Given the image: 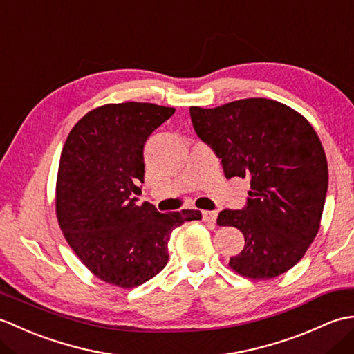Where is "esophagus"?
Masks as SVG:
<instances>
[{
    "instance_id": "34e87169",
    "label": "esophagus",
    "mask_w": 354,
    "mask_h": 354,
    "mask_svg": "<svg viewBox=\"0 0 354 354\" xmlns=\"http://www.w3.org/2000/svg\"><path fill=\"white\" fill-rule=\"evenodd\" d=\"M202 219H204V222L207 223L214 225L217 219V212H202Z\"/></svg>"
}]
</instances>
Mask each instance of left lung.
<instances>
[{"label":"left lung","instance_id":"obj_1","mask_svg":"<svg viewBox=\"0 0 354 354\" xmlns=\"http://www.w3.org/2000/svg\"><path fill=\"white\" fill-rule=\"evenodd\" d=\"M198 137L221 160L225 178H246L242 209H223L219 227L243 232L242 252L230 268L254 280L284 274L317 237L328 169L312 124L286 104L243 99L213 109L190 108Z\"/></svg>","mask_w":354,"mask_h":354}]
</instances>
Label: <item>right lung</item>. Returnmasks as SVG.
<instances>
[{
    "label": "right lung",
    "mask_w": 354,
    "mask_h": 354,
    "mask_svg": "<svg viewBox=\"0 0 354 354\" xmlns=\"http://www.w3.org/2000/svg\"><path fill=\"white\" fill-rule=\"evenodd\" d=\"M175 108L115 103L89 111L66 138L56 184L61 230L82 263L109 284L135 288L167 265L171 231L199 209L161 214L145 202L142 150Z\"/></svg>",
    "instance_id": "obj_1"
}]
</instances>
